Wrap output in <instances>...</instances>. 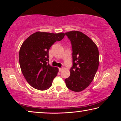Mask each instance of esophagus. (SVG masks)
<instances>
[{"label":"esophagus","mask_w":121,"mask_h":121,"mask_svg":"<svg viewBox=\"0 0 121 121\" xmlns=\"http://www.w3.org/2000/svg\"><path fill=\"white\" fill-rule=\"evenodd\" d=\"M62 68H59V71H61V70H62Z\"/></svg>","instance_id":"34e87169"}]
</instances>
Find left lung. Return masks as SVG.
I'll use <instances>...</instances> for the list:
<instances>
[{
	"instance_id": "1",
	"label": "left lung",
	"mask_w": 121,
	"mask_h": 121,
	"mask_svg": "<svg viewBox=\"0 0 121 121\" xmlns=\"http://www.w3.org/2000/svg\"><path fill=\"white\" fill-rule=\"evenodd\" d=\"M73 48V65L65 79L67 87L74 92L85 90L93 80L99 64V50L95 43L83 32H65Z\"/></svg>"
}]
</instances>
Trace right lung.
<instances>
[{
	"label": "right lung",
	"instance_id": "add662e5",
	"mask_svg": "<svg viewBox=\"0 0 121 121\" xmlns=\"http://www.w3.org/2000/svg\"><path fill=\"white\" fill-rule=\"evenodd\" d=\"M65 34L37 31L24 41L19 51V63L27 82L35 89L44 91L52 85L59 69L48 64V50L56 41H60Z\"/></svg>",
	"mask_w": 121,
	"mask_h": 121
}]
</instances>
